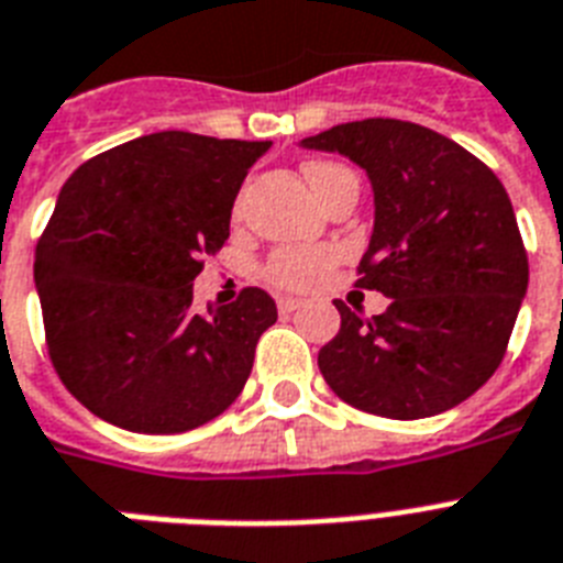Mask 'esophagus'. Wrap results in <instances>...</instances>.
I'll list each match as a JSON object with an SVG mask.
<instances>
[{
	"instance_id": "obj_1",
	"label": "esophagus",
	"mask_w": 563,
	"mask_h": 563,
	"mask_svg": "<svg viewBox=\"0 0 563 563\" xmlns=\"http://www.w3.org/2000/svg\"><path fill=\"white\" fill-rule=\"evenodd\" d=\"M300 306H303V300H297V297H280V300H277V309H280L283 314L297 312Z\"/></svg>"
}]
</instances>
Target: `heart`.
Listing matches in <instances>:
<instances>
[{"label": "heart", "instance_id": "heart-1", "mask_svg": "<svg viewBox=\"0 0 563 563\" xmlns=\"http://www.w3.org/2000/svg\"><path fill=\"white\" fill-rule=\"evenodd\" d=\"M303 173L314 196L323 202L338 178H344L350 170L332 162H306ZM329 266H332V251L327 249H283L266 263V277L277 289L303 291L321 280Z\"/></svg>", "mask_w": 563, "mask_h": 563}]
</instances>
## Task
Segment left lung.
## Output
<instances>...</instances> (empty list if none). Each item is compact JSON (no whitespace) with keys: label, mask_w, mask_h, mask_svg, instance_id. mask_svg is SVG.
<instances>
[{"label":"left lung","mask_w":563,"mask_h":563,"mask_svg":"<svg viewBox=\"0 0 563 563\" xmlns=\"http://www.w3.org/2000/svg\"><path fill=\"white\" fill-rule=\"evenodd\" d=\"M341 153L373 185V236L358 289L390 297L318 353L338 399L387 419L456 408L504 361L529 286L527 249L500 178L440 132L396 118L338 123L300 141Z\"/></svg>","instance_id":"1"}]
</instances>
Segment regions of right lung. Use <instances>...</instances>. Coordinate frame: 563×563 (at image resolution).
<instances>
[{
    "label": "right lung",
    "instance_id": "1",
    "mask_svg": "<svg viewBox=\"0 0 563 563\" xmlns=\"http://www.w3.org/2000/svg\"><path fill=\"white\" fill-rule=\"evenodd\" d=\"M272 141L153 132L80 164L36 242L48 355L66 390L103 422L185 433L231 408L260 335L277 321L263 289L194 312L205 254Z\"/></svg>",
    "mask_w": 563,
    "mask_h": 563
}]
</instances>
